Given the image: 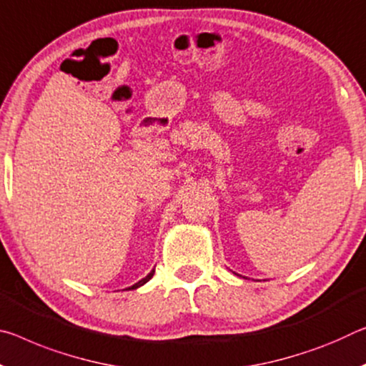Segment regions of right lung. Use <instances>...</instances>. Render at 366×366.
<instances>
[{"mask_svg": "<svg viewBox=\"0 0 366 366\" xmlns=\"http://www.w3.org/2000/svg\"><path fill=\"white\" fill-rule=\"evenodd\" d=\"M154 275V270H152V272H149V274L147 275V277H144L143 278V280H140V282H138V283H135V285H133V287H130V290H135V288H138V287H142V285H144V283H147L148 280H152V277Z\"/></svg>", "mask_w": 366, "mask_h": 366, "instance_id": "obj_1", "label": "right lung"}]
</instances>
